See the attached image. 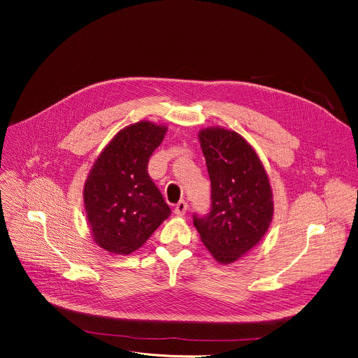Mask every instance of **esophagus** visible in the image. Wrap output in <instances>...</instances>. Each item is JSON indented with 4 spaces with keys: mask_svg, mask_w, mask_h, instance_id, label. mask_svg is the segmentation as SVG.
Masks as SVG:
<instances>
[{
    "mask_svg": "<svg viewBox=\"0 0 358 358\" xmlns=\"http://www.w3.org/2000/svg\"><path fill=\"white\" fill-rule=\"evenodd\" d=\"M187 210H188V203H187V201H184V199H181L177 206H176V208H174V214L176 215H178V217H181V215H184L185 213H187Z\"/></svg>",
    "mask_w": 358,
    "mask_h": 358,
    "instance_id": "1",
    "label": "esophagus"
}]
</instances>
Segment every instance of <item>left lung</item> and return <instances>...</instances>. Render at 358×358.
Masks as SVG:
<instances>
[{
	"label": "left lung",
	"instance_id": "8db88e82",
	"mask_svg": "<svg viewBox=\"0 0 358 358\" xmlns=\"http://www.w3.org/2000/svg\"><path fill=\"white\" fill-rule=\"evenodd\" d=\"M211 180V208L194 214L203 245L221 264H232L266 234L273 201L266 171L235 131L211 127L198 134Z\"/></svg>",
	"mask_w": 358,
	"mask_h": 358
}]
</instances>
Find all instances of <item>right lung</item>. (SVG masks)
Segmentation results:
<instances>
[{
  "label": "right lung",
  "mask_w": 358,
  "mask_h": 358,
  "mask_svg": "<svg viewBox=\"0 0 358 358\" xmlns=\"http://www.w3.org/2000/svg\"><path fill=\"white\" fill-rule=\"evenodd\" d=\"M167 127L138 122L120 130L101 151L83 198L94 242L116 255L138 249L171 214L147 173Z\"/></svg>",
  "instance_id": "add662e5"
}]
</instances>
